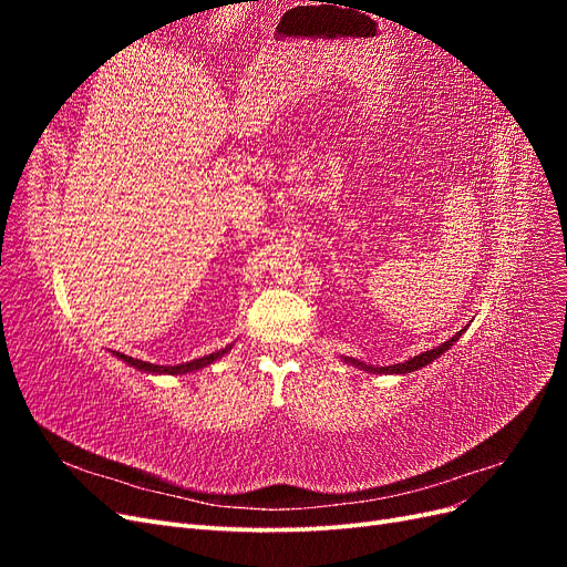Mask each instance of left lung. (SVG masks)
Returning <instances> with one entry per match:
<instances>
[{"label":"left lung","mask_w":567,"mask_h":567,"mask_svg":"<svg viewBox=\"0 0 567 567\" xmlns=\"http://www.w3.org/2000/svg\"><path fill=\"white\" fill-rule=\"evenodd\" d=\"M458 336H461V331L456 333V336H452L447 342H442L440 348H435V350H427V352H421V354H416V357H411V359H406V362H402V364H392V367H369V364H362V362H357V359H348L350 364H357V367H362V369H367V371H373V373H411V371H416V369H421V367H425V364H431L433 359H437L444 350H450L454 342L458 340Z\"/></svg>","instance_id":"left-lung-1"}]
</instances>
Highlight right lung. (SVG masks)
<instances>
[{
  "label": "right lung",
  "mask_w": 567,
  "mask_h": 567,
  "mask_svg": "<svg viewBox=\"0 0 567 567\" xmlns=\"http://www.w3.org/2000/svg\"><path fill=\"white\" fill-rule=\"evenodd\" d=\"M229 348L219 350V352H213L208 357H200V359H194V362H184V364H177V367H158V364H148V362H142V359H134V357H127V354H120L117 357L123 359V362H127L130 367L134 369H142V371H148V373H188V371H196V369H203L208 367L210 362H215V359H219L221 354H225Z\"/></svg>",
  "instance_id": "obj_1"
}]
</instances>
